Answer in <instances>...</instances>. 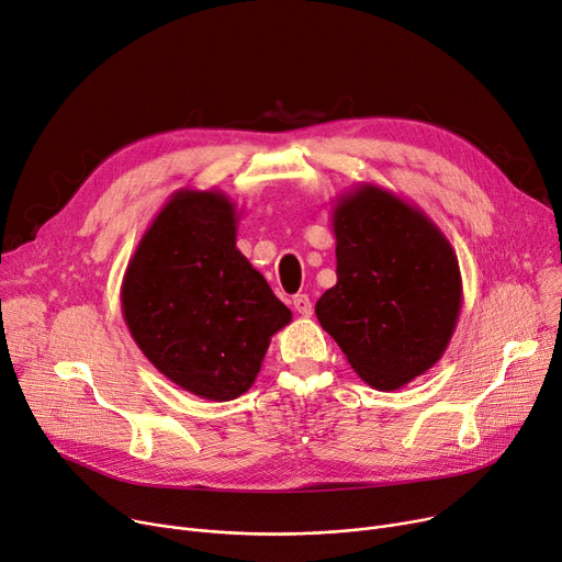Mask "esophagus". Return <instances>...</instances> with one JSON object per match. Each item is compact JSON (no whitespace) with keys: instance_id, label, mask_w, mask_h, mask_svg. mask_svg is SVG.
I'll return each instance as SVG.
<instances>
[{"instance_id":"obj_1","label":"esophagus","mask_w":562,"mask_h":562,"mask_svg":"<svg viewBox=\"0 0 562 562\" xmlns=\"http://www.w3.org/2000/svg\"><path fill=\"white\" fill-rule=\"evenodd\" d=\"M293 310H296L301 316H312V301L305 296V293H299V296H293Z\"/></svg>"}]
</instances>
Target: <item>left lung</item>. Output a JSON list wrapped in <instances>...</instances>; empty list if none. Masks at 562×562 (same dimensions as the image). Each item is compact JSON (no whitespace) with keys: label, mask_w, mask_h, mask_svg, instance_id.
<instances>
[{"label":"left lung","mask_w":562,"mask_h":562,"mask_svg":"<svg viewBox=\"0 0 562 562\" xmlns=\"http://www.w3.org/2000/svg\"><path fill=\"white\" fill-rule=\"evenodd\" d=\"M333 229L337 284L316 318L369 387L394 392L437 364L456 333L458 257L419 206L369 182L337 200Z\"/></svg>","instance_id":"1"}]
</instances>
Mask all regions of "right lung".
I'll use <instances>...</instances> for the list:
<instances>
[{
	"label": "right lung",
	"instance_id": "add662e5",
	"mask_svg": "<svg viewBox=\"0 0 562 562\" xmlns=\"http://www.w3.org/2000/svg\"><path fill=\"white\" fill-rule=\"evenodd\" d=\"M234 202L182 189L145 229L121 286L127 328L168 380L206 401L246 394L291 321L236 248Z\"/></svg>",
	"mask_w": 562,
	"mask_h": 562
}]
</instances>
